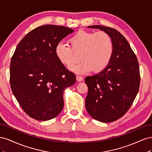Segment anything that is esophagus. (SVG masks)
<instances>
[{
	"label": "esophagus",
	"instance_id": "esophagus-1",
	"mask_svg": "<svg viewBox=\"0 0 152 152\" xmlns=\"http://www.w3.org/2000/svg\"><path fill=\"white\" fill-rule=\"evenodd\" d=\"M76 79H77V80L78 82H81V81H82V80H84L83 77H81V76H80V75H77V77H76Z\"/></svg>",
	"mask_w": 152,
	"mask_h": 152
}]
</instances>
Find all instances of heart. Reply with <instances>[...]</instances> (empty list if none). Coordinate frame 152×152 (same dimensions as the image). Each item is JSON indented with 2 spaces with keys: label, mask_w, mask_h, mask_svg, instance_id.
I'll return each instance as SVG.
<instances>
[{
  "label": "heart",
  "mask_w": 152,
  "mask_h": 152,
  "mask_svg": "<svg viewBox=\"0 0 152 152\" xmlns=\"http://www.w3.org/2000/svg\"><path fill=\"white\" fill-rule=\"evenodd\" d=\"M70 47L60 42L55 47V54L62 65L69 67L75 62L76 54H80L82 61L70 67L78 74H85L93 70L99 72L107 68L113 53V41L105 31L91 32L79 30L68 39Z\"/></svg>",
  "instance_id": "heart-1"
}]
</instances>
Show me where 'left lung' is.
<instances>
[{
	"label": "left lung",
	"instance_id": "1",
	"mask_svg": "<svg viewBox=\"0 0 152 152\" xmlns=\"http://www.w3.org/2000/svg\"><path fill=\"white\" fill-rule=\"evenodd\" d=\"M88 28L99 29L111 37L113 53L107 68L86 77L88 87L86 108L95 120L112 122L125 115L138 93L139 63L127 40L117 30L102 25Z\"/></svg>",
	"mask_w": 152,
	"mask_h": 152
}]
</instances>
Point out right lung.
<instances>
[{
    "label": "right lung",
    "instance_id": "1",
    "mask_svg": "<svg viewBox=\"0 0 152 152\" xmlns=\"http://www.w3.org/2000/svg\"><path fill=\"white\" fill-rule=\"evenodd\" d=\"M73 30L46 25L27 34L17 45L10 64V84L24 112L35 120L57 117L64 107L63 93L75 83L74 73L59 62L55 47Z\"/></svg>",
    "mask_w": 152,
    "mask_h": 152
}]
</instances>
